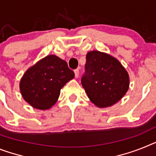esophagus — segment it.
Wrapping results in <instances>:
<instances>
[{
  "label": "esophagus",
  "instance_id": "obj_1",
  "mask_svg": "<svg viewBox=\"0 0 156 156\" xmlns=\"http://www.w3.org/2000/svg\"><path fill=\"white\" fill-rule=\"evenodd\" d=\"M74 74H75V78H78V76H79V70H78V69L74 70Z\"/></svg>",
  "mask_w": 156,
  "mask_h": 156
}]
</instances>
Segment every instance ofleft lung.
I'll return each mask as SVG.
<instances>
[{"label":"left lung","instance_id":"1","mask_svg":"<svg viewBox=\"0 0 156 156\" xmlns=\"http://www.w3.org/2000/svg\"><path fill=\"white\" fill-rule=\"evenodd\" d=\"M85 69L82 85L90 100L99 108L116 104L129 90L128 72L118 60L108 54L88 52Z\"/></svg>","mask_w":156,"mask_h":156}]
</instances>
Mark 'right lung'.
<instances>
[{
  "label": "right lung",
  "instance_id": "1",
  "mask_svg": "<svg viewBox=\"0 0 156 156\" xmlns=\"http://www.w3.org/2000/svg\"><path fill=\"white\" fill-rule=\"evenodd\" d=\"M74 78V71L66 61L50 55L27 70L20 82V90L31 106L46 110L55 104L61 89Z\"/></svg>",
  "mask_w": 156,
  "mask_h": 156
}]
</instances>
